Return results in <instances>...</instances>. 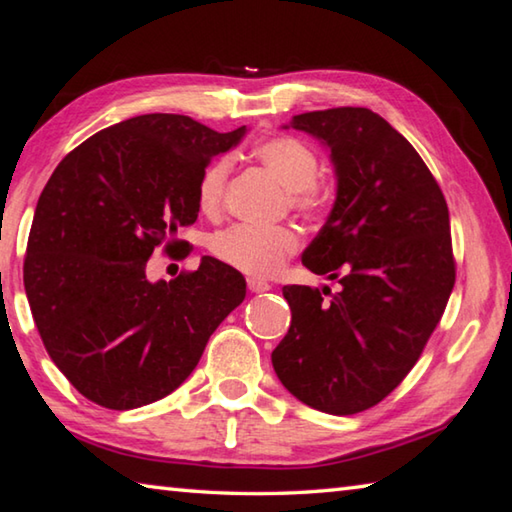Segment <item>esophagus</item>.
<instances>
[{
	"label": "esophagus",
	"instance_id": "esophagus-1",
	"mask_svg": "<svg viewBox=\"0 0 512 512\" xmlns=\"http://www.w3.org/2000/svg\"><path fill=\"white\" fill-rule=\"evenodd\" d=\"M248 289L253 293H264L271 289V284H268L266 280H259V277H248Z\"/></svg>",
	"mask_w": 512,
	"mask_h": 512
}]
</instances>
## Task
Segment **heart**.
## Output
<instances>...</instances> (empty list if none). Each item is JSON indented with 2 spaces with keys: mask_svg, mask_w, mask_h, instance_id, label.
Listing matches in <instances>:
<instances>
[{
  "mask_svg": "<svg viewBox=\"0 0 512 512\" xmlns=\"http://www.w3.org/2000/svg\"><path fill=\"white\" fill-rule=\"evenodd\" d=\"M255 158L280 180L287 189L293 207L318 210L327 201V187L318 183V158L305 142L289 135L268 137L255 144ZM232 164L228 158H216L203 169L196 187V201L201 212L216 214L221 210L228 189ZM300 246V237L291 228H255V225H232L210 241L212 255L246 275L266 277L280 271Z\"/></svg>",
  "mask_w": 512,
  "mask_h": 512,
  "instance_id": "heart-1",
  "label": "heart"
}]
</instances>
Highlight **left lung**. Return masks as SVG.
Here are the masks:
<instances>
[{"instance_id":"obj_1","label":"left lung","mask_w":512,"mask_h":512,"mask_svg":"<svg viewBox=\"0 0 512 512\" xmlns=\"http://www.w3.org/2000/svg\"><path fill=\"white\" fill-rule=\"evenodd\" d=\"M325 146L336 198L302 253L311 273L341 291L291 284L289 332L271 361L302 404L352 415L400 386L452 296L456 268L445 196L406 137L368 108L296 115Z\"/></svg>"}]
</instances>
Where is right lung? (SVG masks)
I'll return each mask as SVG.
<instances>
[{
    "label": "right lung",
    "mask_w": 512,
    "mask_h": 512,
    "mask_svg": "<svg viewBox=\"0 0 512 512\" xmlns=\"http://www.w3.org/2000/svg\"><path fill=\"white\" fill-rule=\"evenodd\" d=\"M246 133L140 115L76 146L42 189L24 289L51 361L94 404L128 411L176 391L244 302L246 280L219 259L171 282H151L146 262L158 246L183 253L198 178Z\"/></svg>",
    "instance_id": "right-lung-1"
}]
</instances>
